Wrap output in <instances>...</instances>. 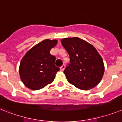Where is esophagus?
Instances as JSON below:
<instances>
[{
	"label": "esophagus",
	"mask_w": 122,
	"mask_h": 122,
	"mask_svg": "<svg viewBox=\"0 0 122 122\" xmlns=\"http://www.w3.org/2000/svg\"><path fill=\"white\" fill-rule=\"evenodd\" d=\"M64 69H65V65H63V66L60 67V69H61V71H63L64 70Z\"/></svg>",
	"instance_id": "obj_1"
}]
</instances>
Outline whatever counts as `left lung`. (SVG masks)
Returning <instances> with one entry per match:
<instances>
[{"mask_svg": "<svg viewBox=\"0 0 122 122\" xmlns=\"http://www.w3.org/2000/svg\"><path fill=\"white\" fill-rule=\"evenodd\" d=\"M70 57L64 69L67 81L79 89L89 90L101 82L104 73V61L91 44L78 37L61 40Z\"/></svg>", "mask_w": 122, "mask_h": 122, "instance_id": "obj_1", "label": "left lung"}]
</instances>
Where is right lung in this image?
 Listing matches in <instances>:
<instances>
[{
	"mask_svg": "<svg viewBox=\"0 0 122 122\" xmlns=\"http://www.w3.org/2000/svg\"><path fill=\"white\" fill-rule=\"evenodd\" d=\"M58 43L46 39L36 44L23 56L19 66L21 81L31 90L43 89L52 83L59 68L55 65L56 58L50 50Z\"/></svg>",
	"mask_w": 122,
	"mask_h": 122,
	"instance_id": "1",
	"label": "right lung"
}]
</instances>
